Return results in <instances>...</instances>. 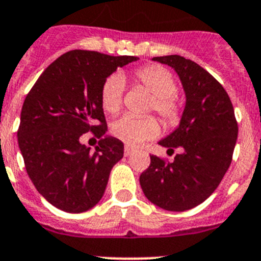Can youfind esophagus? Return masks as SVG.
Wrapping results in <instances>:
<instances>
[{"mask_svg": "<svg viewBox=\"0 0 261 261\" xmlns=\"http://www.w3.org/2000/svg\"><path fill=\"white\" fill-rule=\"evenodd\" d=\"M134 152V148L130 146H124V156H130Z\"/></svg>", "mask_w": 261, "mask_h": 261, "instance_id": "1", "label": "esophagus"}]
</instances>
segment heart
<instances>
[{
	"instance_id": "obj_1",
	"label": "heart",
	"mask_w": 261,
	"mask_h": 261,
	"mask_svg": "<svg viewBox=\"0 0 261 261\" xmlns=\"http://www.w3.org/2000/svg\"><path fill=\"white\" fill-rule=\"evenodd\" d=\"M139 84L153 94L151 108L168 124H176L180 119L181 110L176 99L177 83L171 72L160 65H146L134 72ZM124 80L122 74L109 76L101 88V103L105 112L115 114L121 110L123 102ZM112 133L115 138L128 146H138L144 140L153 139L160 133V126L153 117L123 115L113 122Z\"/></svg>"
}]
</instances>
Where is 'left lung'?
Wrapping results in <instances>:
<instances>
[{"mask_svg":"<svg viewBox=\"0 0 261 261\" xmlns=\"http://www.w3.org/2000/svg\"><path fill=\"white\" fill-rule=\"evenodd\" d=\"M152 60L173 68L187 101L178 127L159 142L172 153L174 148L181 152L172 163L151 156L139 182L153 205L185 212L202 203L218 188L232 160L238 123L227 92L202 67L180 55Z\"/></svg>","mask_w":261,"mask_h":261,"instance_id":"1","label":"left lung"}]
</instances>
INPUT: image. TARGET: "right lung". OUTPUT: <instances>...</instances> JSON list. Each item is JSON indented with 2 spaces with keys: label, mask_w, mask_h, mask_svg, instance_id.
I'll list each match as a JSON object with an SVG mask.
<instances>
[{
  "label": "right lung",
  "mask_w": 261,
  "mask_h": 261,
  "mask_svg": "<svg viewBox=\"0 0 261 261\" xmlns=\"http://www.w3.org/2000/svg\"><path fill=\"white\" fill-rule=\"evenodd\" d=\"M137 60L84 49L65 52L26 96L18 144L36 190L58 209L83 213L102 198L110 171L123 158V143L106 135L92 151L80 138L85 132L105 135L103 81L117 68Z\"/></svg>",
  "instance_id": "add662e5"
}]
</instances>
